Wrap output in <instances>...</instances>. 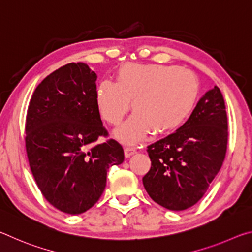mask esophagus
<instances>
[{
    "label": "esophagus",
    "mask_w": 252,
    "mask_h": 252,
    "mask_svg": "<svg viewBox=\"0 0 252 252\" xmlns=\"http://www.w3.org/2000/svg\"><path fill=\"white\" fill-rule=\"evenodd\" d=\"M136 153V150L133 148H126L125 149V157L126 158H130L131 156H133Z\"/></svg>",
    "instance_id": "esophagus-1"
}]
</instances>
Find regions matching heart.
I'll return each mask as SVG.
<instances>
[{"label":"heart","instance_id":"heart-1","mask_svg":"<svg viewBox=\"0 0 252 252\" xmlns=\"http://www.w3.org/2000/svg\"><path fill=\"white\" fill-rule=\"evenodd\" d=\"M200 92L192 72L174 65L126 64L117 72L116 83L97 85L95 101L102 119L111 126L122 122L132 102L134 114L114 131L125 144L142 141L151 131L170 134L191 116Z\"/></svg>","mask_w":252,"mask_h":252}]
</instances>
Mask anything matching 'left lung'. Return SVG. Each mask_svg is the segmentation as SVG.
Returning a JSON list of instances; mask_svg holds the SVG:
<instances>
[{
	"mask_svg": "<svg viewBox=\"0 0 252 252\" xmlns=\"http://www.w3.org/2000/svg\"><path fill=\"white\" fill-rule=\"evenodd\" d=\"M228 120L218 87L204 93L185 125L148 147L151 168L143 186L153 201L181 211L194 206L223 163Z\"/></svg>",
	"mask_w": 252,
	"mask_h": 252,
	"instance_id": "left-lung-1",
	"label": "left lung"
}]
</instances>
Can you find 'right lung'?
<instances>
[{"instance_id": "right-lung-1", "label": "right lung", "mask_w": 252, "mask_h": 252, "mask_svg": "<svg viewBox=\"0 0 252 252\" xmlns=\"http://www.w3.org/2000/svg\"><path fill=\"white\" fill-rule=\"evenodd\" d=\"M96 73L82 62L46 76L30 101L25 147L30 168L44 198L59 210L80 215L103 193L106 171L125 160L108 135L97 110Z\"/></svg>"}]
</instances>
